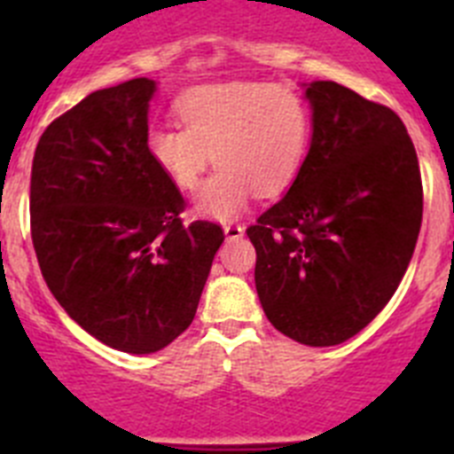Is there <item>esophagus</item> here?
<instances>
[{"instance_id": "1", "label": "esophagus", "mask_w": 454, "mask_h": 454, "mask_svg": "<svg viewBox=\"0 0 454 454\" xmlns=\"http://www.w3.org/2000/svg\"><path fill=\"white\" fill-rule=\"evenodd\" d=\"M243 234H246V227H240L236 223L224 224V236H227V240H239Z\"/></svg>"}]
</instances>
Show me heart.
Here are the masks:
<instances>
[{"mask_svg":"<svg viewBox=\"0 0 454 454\" xmlns=\"http://www.w3.org/2000/svg\"><path fill=\"white\" fill-rule=\"evenodd\" d=\"M179 124H156L145 147L179 191H198L195 211L231 220L252 195L275 198L293 186L307 161L314 111L302 92L284 83L231 82L188 90L175 104Z\"/></svg>","mask_w":454,"mask_h":454,"instance_id":"b5f03b06","label":"heart"}]
</instances>
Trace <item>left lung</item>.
I'll return each instance as SVG.
<instances>
[{
  "label": "left lung",
  "instance_id": "left-lung-1",
  "mask_svg": "<svg viewBox=\"0 0 454 454\" xmlns=\"http://www.w3.org/2000/svg\"><path fill=\"white\" fill-rule=\"evenodd\" d=\"M307 99V161L246 231L272 327L327 348L359 334L403 282L423 220V182L391 108L334 82L309 83Z\"/></svg>",
  "mask_w": 454,
  "mask_h": 454
}]
</instances>
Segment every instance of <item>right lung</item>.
Listing matches in <instances>:
<instances>
[{"instance_id":"right-lung-1","label":"right lung","mask_w":454,"mask_h":454,"mask_svg":"<svg viewBox=\"0 0 454 454\" xmlns=\"http://www.w3.org/2000/svg\"><path fill=\"white\" fill-rule=\"evenodd\" d=\"M152 79L90 92L40 136L31 240L51 295L98 340L150 355L195 318L224 231L147 154Z\"/></svg>"}]
</instances>
